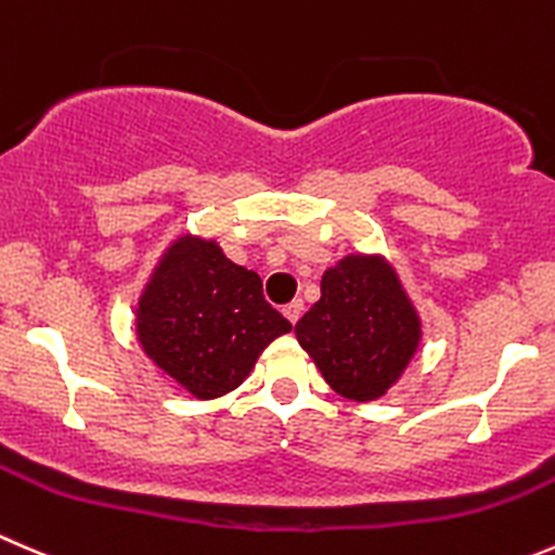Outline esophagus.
<instances>
[{
	"label": "esophagus",
	"mask_w": 555,
	"mask_h": 555,
	"mask_svg": "<svg viewBox=\"0 0 555 555\" xmlns=\"http://www.w3.org/2000/svg\"><path fill=\"white\" fill-rule=\"evenodd\" d=\"M282 311H284V317H287V320L295 325V322L300 320V314H304V300H293V304L284 306Z\"/></svg>",
	"instance_id": "esophagus-1"
}]
</instances>
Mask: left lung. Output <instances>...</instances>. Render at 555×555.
I'll return each instance as SVG.
<instances>
[{
	"label": "left lung",
	"instance_id": "left-lung-1",
	"mask_svg": "<svg viewBox=\"0 0 555 555\" xmlns=\"http://www.w3.org/2000/svg\"><path fill=\"white\" fill-rule=\"evenodd\" d=\"M320 289L295 325L300 347L344 398L385 396L421 341V320L396 273L379 257L349 255L327 268Z\"/></svg>",
	"mask_w": 555,
	"mask_h": 555
}]
</instances>
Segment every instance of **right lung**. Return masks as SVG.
<instances>
[{
  "mask_svg": "<svg viewBox=\"0 0 555 555\" xmlns=\"http://www.w3.org/2000/svg\"><path fill=\"white\" fill-rule=\"evenodd\" d=\"M287 320L262 295L255 271L214 241H176L138 304V338L149 358L197 398L235 390Z\"/></svg>",
  "mask_w": 555,
  "mask_h": 555,
  "instance_id": "1",
  "label": "right lung"
}]
</instances>
